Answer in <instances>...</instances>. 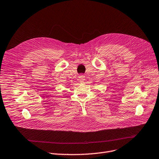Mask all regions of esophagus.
Here are the masks:
<instances>
[{
	"instance_id": "obj_1",
	"label": "esophagus",
	"mask_w": 159,
	"mask_h": 159,
	"mask_svg": "<svg viewBox=\"0 0 159 159\" xmlns=\"http://www.w3.org/2000/svg\"><path fill=\"white\" fill-rule=\"evenodd\" d=\"M85 75H80V77H79V81L81 82V83H84V82L85 81Z\"/></svg>"
}]
</instances>
